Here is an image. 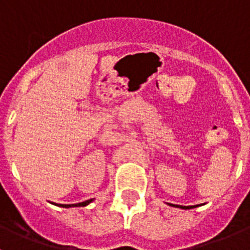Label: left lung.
Here are the masks:
<instances>
[{
	"label": "left lung",
	"mask_w": 250,
	"mask_h": 250,
	"mask_svg": "<svg viewBox=\"0 0 250 250\" xmlns=\"http://www.w3.org/2000/svg\"><path fill=\"white\" fill-rule=\"evenodd\" d=\"M171 207H179V208H182V209H190V208H195L196 205H191V207H183V205H173V204H170Z\"/></svg>",
	"instance_id": "left-lung-1"
}]
</instances>
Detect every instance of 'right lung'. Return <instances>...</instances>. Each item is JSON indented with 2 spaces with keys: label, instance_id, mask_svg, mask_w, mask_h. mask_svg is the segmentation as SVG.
<instances>
[{
  "label": "right lung",
  "instance_id": "right-lung-1",
  "mask_svg": "<svg viewBox=\"0 0 250 250\" xmlns=\"http://www.w3.org/2000/svg\"><path fill=\"white\" fill-rule=\"evenodd\" d=\"M92 199L90 200H86V202H83V203H79V204H60L59 207H62V208H71V207H86V205L89 204V203H91Z\"/></svg>",
  "mask_w": 250,
  "mask_h": 250
}]
</instances>
